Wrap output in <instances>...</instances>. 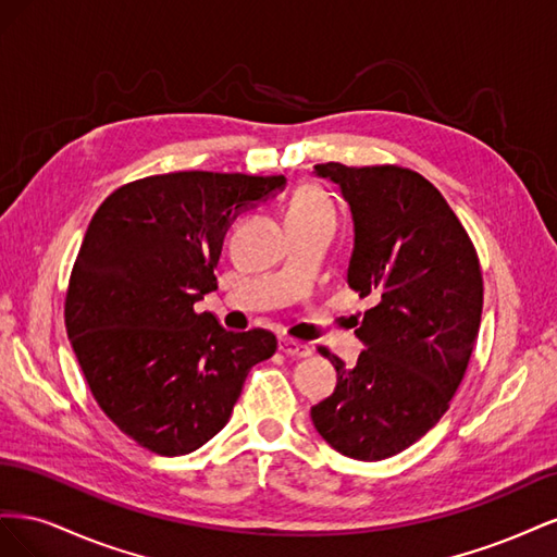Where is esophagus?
<instances>
[{
	"mask_svg": "<svg viewBox=\"0 0 557 557\" xmlns=\"http://www.w3.org/2000/svg\"><path fill=\"white\" fill-rule=\"evenodd\" d=\"M278 350L283 352V356H288V358H309L311 352H313L311 346L301 344V342H295V339H281L278 342Z\"/></svg>",
	"mask_w": 557,
	"mask_h": 557,
	"instance_id": "obj_1",
	"label": "esophagus"
}]
</instances>
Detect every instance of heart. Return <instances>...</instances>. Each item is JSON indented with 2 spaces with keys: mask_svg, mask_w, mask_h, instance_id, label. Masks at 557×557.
Masks as SVG:
<instances>
[{
  "mask_svg": "<svg viewBox=\"0 0 557 557\" xmlns=\"http://www.w3.org/2000/svg\"><path fill=\"white\" fill-rule=\"evenodd\" d=\"M311 218H334L330 197L318 185H299L285 207V221H311Z\"/></svg>",
  "mask_w": 557,
  "mask_h": 557,
  "instance_id": "heart-1",
  "label": "heart"
}]
</instances>
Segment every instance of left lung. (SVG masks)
I'll return each instance as SVG.
<instances>
[{"mask_svg": "<svg viewBox=\"0 0 557 557\" xmlns=\"http://www.w3.org/2000/svg\"><path fill=\"white\" fill-rule=\"evenodd\" d=\"M350 205L356 248L348 285L372 297L356 330V367L320 346L334 393L311 409L318 434L346 458L401 453L448 411L474 350L483 276L476 248L444 195L397 164H315Z\"/></svg>", "mask_w": 557, "mask_h": 557, "instance_id": "obj_1", "label": "left lung"}]
</instances>
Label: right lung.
Wrapping results in <instances>:
<instances>
[{"label": "right lung", "instance_id": "add662e5", "mask_svg": "<svg viewBox=\"0 0 557 557\" xmlns=\"http://www.w3.org/2000/svg\"><path fill=\"white\" fill-rule=\"evenodd\" d=\"M283 176L174 172L132 181L97 209L64 297V325L99 409L150 453L185 455L221 432L267 330L227 332L195 301L215 290L230 223Z\"/></svg>", "mask_w": 557, "mask_h": 557}]
</instances>
